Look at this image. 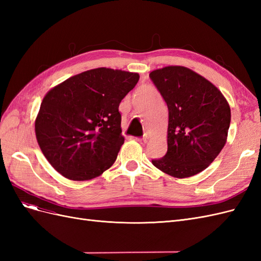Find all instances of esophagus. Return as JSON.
<instances>
[{"label":"esophagus","instance_id":"obj_1","mask_svg":"<svg viewBox=\"0 0 261 261\" xmlns=\"http://www.w3.org/2000/svg\"><path fill=\"white\" fill-rule=\"evenodd\" d=\"M148 139H149V137H148L147 134H146V135H144L143 137H141V138H136V140L138 141L139 144H141V145H145V144H147Z\"/></svg>","mask_w":261,"mask_h":261}]
</instances>
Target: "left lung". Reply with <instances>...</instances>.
<instances>
[{"instance_id":"1","label":"left lung","mask_w":261,"mask_h":261,"mask_svg":"<svg viewBox=\"0 0 261 261\" xmlns=\"http://www.w3.org/2000/svg\"><path fill=\"white\" fill-rule=\"evenodd\" d=\"M149 77L169 109L168 151L152 164L177 178L198 174L226 143L230 106L215 85L187 67L167 66Z\"/></svg>"}]
</instances>
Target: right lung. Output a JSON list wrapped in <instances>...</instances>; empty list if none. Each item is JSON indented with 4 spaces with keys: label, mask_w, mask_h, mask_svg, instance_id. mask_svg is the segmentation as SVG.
Listing matches in <instances>:
<instances>
[{
    "label": "right lung",
    "mask_w": 261,
    "mask_h": 261,
    "mask_svg": "<svg viewBox=\"0 0 261 261\" xmlns=\"http://www.w3.org/2000/svg\"><path fill=\"white\" fill-rule=\"evenodd\" d=\"M137 73L99 67L72 76L45 94L35 122L42 153L60 174L87 180L112 167L124 144L118 106Z\"/></svg>",
    "instance_id": "right-lung-1"
}]
</instances>
